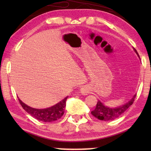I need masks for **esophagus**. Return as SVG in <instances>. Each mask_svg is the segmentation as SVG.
Returning <instances> with one entry per match:
<instances>
[{"label":"esophagus","mask_w":151,"mask_h":151,"mask_svg":"<svg viewBox=\"0 0 151 151\" xmlns=\"http://www.w3.org/2000/svg\"><path fill=\"white\" fill-rule=\"evenodd\" d=\"M80 91H81V93L83 95H85V96L88 93V89L86 86H84V87H82L81 89H80Z\"/></svg>","instance_id":"obj_1"}]
</instances>
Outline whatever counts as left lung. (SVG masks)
<instances>
[{
  "label": "left lung",
  "instance_id": "left-lung-1",
  "mask_svg": "<svg viewBox=\"0 0 151 151\" xmlns=\"http://www.w3.org/2000/svg\"><path fill=\"white\" fill-rule=\"evenodd\" d=\"M134 51L137 53L138 57L139 58V55L136 51L135 49H134ZM136 97V95H134L133 98L131 99L129 102L126 103L125 104L122 106L116 107V108H110L106 106H104L100 100L98 101L96 104V109L93 111H91V114L93 115L95 117L98 118L100 120L103 121H111L113 119L117 118L120 116L122 114H123L130 106L133 104Z\"/></svg>",
  "mask_w": 151,
  "mask_h": 151
}]
</instances>
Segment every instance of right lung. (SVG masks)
<instances>
[{
	"mask_svg": "<svg viewBox=\"0 0 151 151\" xmlns=\"http://www.w3.org/2000/svg\"><path fill=\"white\" fill-rule=\"evenodd\" d=\"M67 98L68 96L64 98L60 102L57 103L56 104L44 109H34L29 106L22 102L19 98H18V101L24 110L34 118L37 119L38 120L45 122H51L58 120L65 113L66 101Z\"/></svg>",
	"mask_w": 151,
	"mask_h": 151,
	"instance_id": "1",
	"label": "right lung"
}]
</instances>
